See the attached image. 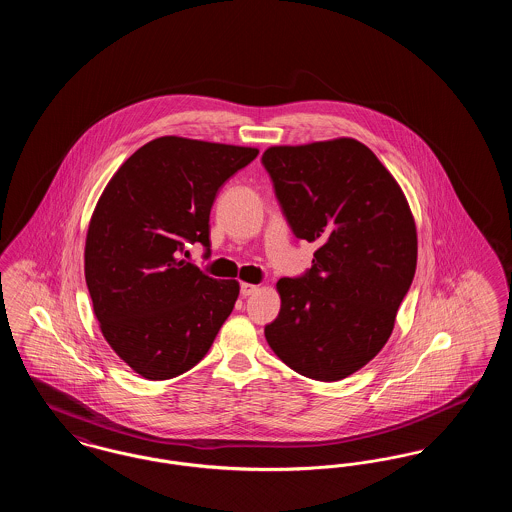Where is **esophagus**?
Returning <instances> with one entry per match:
<instances>
[{
    "label": "esophagus",
    "mask_w": 512,
    "mask_h": 512,
    "mask_svg": "<svg viewBox=\"0 0 512 512\" xmlns=\"http://www.w3.org/2000/svg\"><path fill=\"white\" fill-rule=\"evenodd\" d=\"M257 290H259V286H255V284H247V282L242 284V295H244V297H247V295H253Z\"/></svg>",
    "instance_id": "esophagus-1"
}]
</instances>
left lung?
<instances>
[{
  "label": "left lung",
  "instance_id": "left-lung-1",
  "mask_svg": "<svg viewBox=\"0 0 512 512\" xmlns=\"http://www.w3.org/2000/svg\"><path fill=\"white\" fill-rule=\"evenodd\" d=\"M263 165L293 234L317 244L305 276L276 282L282 305L265 338L297 374L338 382L382 351L411 288L409 201L355 138L268 147Z\"/></svg>",
  "mask_w": 512,
  "mask_h": 512
}]
</instances>
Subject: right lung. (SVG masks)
<instances>
[{
  "mask_svg": "<svg viewBox=\"0 0 512 512\" xmlns=\"http://www.w3.org/2000/svg\"><path fill=\"white\" fill-rule=\"evenodd\" d=\"M257 147L161 136L111 176L88 224L84 274L99 330L147 380H169L209 351L240 295L190 265L188 245L209 249L220 186Z\"/></svg>",
  "mask_w": 512,
  "mask_h": 512,
  "instance_id": "1",
  "label": "right lung"
}]
</instances>
